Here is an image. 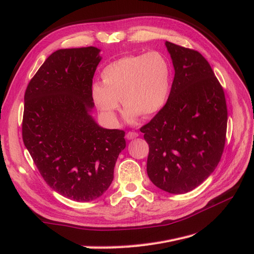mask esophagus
Masks as SVG:
<instances>
[{"mask_svg": "<svg viewBox=\"0 0 254 254\" xmlns=\"http://www.w3.org/2000/svg\"><path fill=\"white\" fill-rule=\"evenodd\" d=\"M137 136H139V133L135 132V131H129L126 134V137H127L128 140H133V139H135V137H137Z\"/></svg>", "mask_w": 254, "mask_h": 254, "instance_id": "34e87169", "label": "esophagus"}]
</instances>
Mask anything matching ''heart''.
<instances>
[{"label":"heart","instance_id":"obj_1","mask_svg":"<svg viewBox=\"0 0 254 254\" xmlns=\"http://www.w3.org/2000/svg\"><path fill=\"white\" fill-rule=\"evenodd\" d=\"M102 79L92 86V97L99 111L113 122L122 101L126 119L133 121L139 114L151 117L165 106L172 67L162 53L149 51L112 61L103 70Z\"/></svg>","mask_w":254,"mask_h":254}]
</instances>
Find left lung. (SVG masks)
<instances>
[{"mask_svg": "<svg viewBox=\"0 0 254 254\" xmlns=\"http://www.w3.org/2000/svg\"><path fill=\"white\" fill-rule=\"evenodd\" d=\"M175 77L165 106L141 127L148 143L147 174L172 194L194 190L224 152L228 110L225 92L200 53L165 42Z\"/></svg>", "mask_w": 254, "mask_h": 254, "instance_id": "obj_1", "label": "left lung"}]
</instances>
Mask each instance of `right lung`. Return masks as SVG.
<instances>
[{"mask_svg":"<svg viewBox=\"0 0 254 254\" xmlns=\"http://www.w3.org/2000/svg\"><path fill=\"white\" fill-rule=\"evenodd\" d=\"M98 54L94 47L54 52L24 95L25 147L44 181L78 202L94 200L108 190L126 147L124 130L99 127L89 114Z\"/></svg>","mask_w":254,"mask_h":254,"instance_id":"1","label":"right lung"}]
</instances>
